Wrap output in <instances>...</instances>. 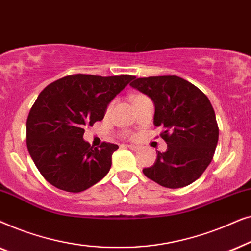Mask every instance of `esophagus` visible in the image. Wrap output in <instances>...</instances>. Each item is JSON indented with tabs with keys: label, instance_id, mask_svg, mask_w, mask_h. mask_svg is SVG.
I'll list each match as a JSON object with an SVG mask.
<instances>
[{
	"label": "esophagus",
	"instance_id": "esophagus-1",
	"mask_svg": "<svg viewBox=\"0 0 251 251\" xmlns=\"http://www.w3.org/2000/svg\"><path fill=\"white\" fill-rule=\"evenodd\" d=\"M126 147H128V149H130V150H132V151H138L140 147L139 146H137V145H126Z\"/></svg>",
	"mask_w": 251,
	"mask_h": 251
}]
</instances>
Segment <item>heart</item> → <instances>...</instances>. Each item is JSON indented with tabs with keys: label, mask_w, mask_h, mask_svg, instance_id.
Here are the masks:
<instances>
[{
	"label": "heart",
	"mask_w": 251,
	"mask_h": 251,
	"mask_svg": "<svg viewBox=\"0 0 251 251\" xmlns=\"http://www.w3.org/2000/svg\"><path fill=\"white\" fill-rule=\"evenodd\" d=\"M111 107H112V104H111V105H109V106H108V109H111Z\"/></svg>",
	"instance_id": "1"
}]
</instances>
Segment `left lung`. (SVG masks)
Returning a JSON list of instances; mask_svg holds the SVG:
<instances>
[{"instance_id":"1","label":"left lung","mask_w":251,"mask_h":251,"mask_svg":"<svg viewBox=\"0 0 251 251\" xmlns=\"http://www.w3.org/2000/svg\"><path fill=\"white\" fill-rule=\"evenodd\" d=\"M155 106L154 125L167 151L157 152L144 175L161 186L179 188L198 179L214 157L219 129L215 111L200 89L176 75L139 77L130 83Z\"/></svg>"}]
</instances>
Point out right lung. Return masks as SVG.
<instances>
[{
    "label": "right lung",
    "instance_id": "obj_1",
    "mask_svg": "<svg viewBox=\"0 0 251 251\" xmlns=\"http://www.w3.org/2000/svg\"><path fill=\"white\" fill-rule=\"evenodd\" d=\"M135 76L75 74L41 91L26 122L27 149L41 175L59 190L78 193L111 169L118 145L90 146L84 126L104 119L107 105Z\"/></svg>",
    "mask_w": 251,
    "mask_h": 251
}]
</instances>
